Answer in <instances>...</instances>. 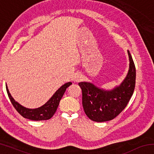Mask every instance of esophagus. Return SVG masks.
<instances>
[{
	"instance_id": "esophagus-1",
	"label": "esophagus",
	"mask_w": 154,
	"mask_h": 154,
	"mask_svg": "<svg viewBox=\"0 0 154 154\" xmlns=\"http://www.w3.org/2000/svg\"><path fill=\"white\" fill-rule=\"evenodd\" d=\"M81 79V77L79 76V75H77L76 77H75V82H79V80Z\"/></svg>"
}]
</instances>
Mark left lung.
<instances>
[{"instance_id":"1","label":"left lung","mask_w":154,"mask_h":154,"mask_svg":"<svg viewBox=\"0 0 154 154\" xmlns=\"http://www.w3.org/2000/svg\"><path fill=\"white\" fill-rule=\"evenodd\" d=\"M130 69L119 87L112 91H104L87 82L79 83L82 90V105L91 120L102 122L116 118L126 108L133 94L136 82V68L131 54L128 51Z\"/></svg>"}]
</instances>
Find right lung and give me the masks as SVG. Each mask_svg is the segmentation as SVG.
Listing matches in <instances>:
<instances>
[{"mask_svg":"<svg viewBox=\"0 0 154 154\" xmlns=\"http://www.w3.org/2000/svg\"><path fill=\"white\" fill-rule=\"evenodd\" d=\"M72 84V83L69 82L65 83L59 89L56 91L53 96L49 99L48 102L45 104L43 106L35 109H30L25 108L22 106L19 103L15 102V100L12 98V96L10 94L8 90V88L6 85V89L7 92V94L9 96V98L11 100L13 106L16 109L17 111L21 116L24 117V118H26L30 120L34 121H41V120H47L52 118L54 113H56L57 108L59 105L60 101L63 96L64 94L66 91V88L69 87Z\"/></svg>","mask_w":154,"mask_h":154,"instance_id":"add662e5","label":"right lung"}]
</instances>
